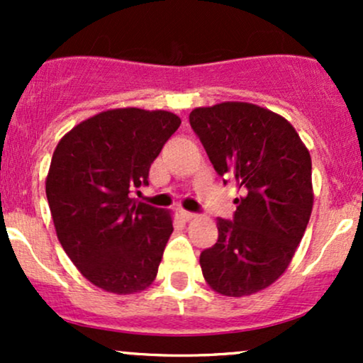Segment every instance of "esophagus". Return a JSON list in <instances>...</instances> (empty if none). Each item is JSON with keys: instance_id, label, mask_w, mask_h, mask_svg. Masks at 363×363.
Listing matches in <instances>:
<instances>
[{"instance_id": "34e87169", "label": "esophagus", "mask_w": 363, "mask_h": 363, "mask_svg": "<svg viewBox=\"0 0 363 363\" xmlns=\"http://www.w3.org/2000/svg\"><path fill=\"white\" fill-rule=\"evenodd\" d=\"M179 215H181L182 218L186 220V222H189V220H193L194 216H196L193 211H187V210H179Z\"/></svg>"}]
</instances>
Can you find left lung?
I'll return each mask as SVG.
<instances>
[{
	"instance_id": "left-lung-1",
	"label": "left lung",
	"mask_w": 363,
	"mask_h": 363,
	"mask_svg": "<svg viewBox=\"0 0 363 363\" xmlns=\"http://www.w3.org/2000/svg\"><path fill=\"white\" fill-rule=\"evenodd\" d=\"M189 123L223 184L245 193L232 220L216 222L203 277L227 297L252 295L281 277L301 244L314 203L311 155L289 121L254 104L198 107Z\"/></svg>"
}]
</instances>
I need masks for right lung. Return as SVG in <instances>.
Listing matches in <instances>:
<instances>
[{
    "instance_id": "1",
    "label": "right lung",
    "mask_w": 363,
    "mask_h": 363,
    "mask_svg": "<svg viewBox=\"0 0 363 363\" xmlns=\"http://www.w3.org/2000/svg\"><path fill=\"white\" fill-rule=\"evenodd\" d=\"M179 126L167 111L112 109L74 126L54 150L45 194L57 239L99 289L126 295L155 280L172 216L131 193L148 186L153 160Z\"/></svg>"
}]
</instances>
